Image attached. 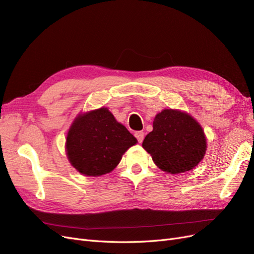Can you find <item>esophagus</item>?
Masks as SVG:
<instances>
[{"instance_id": "obj_1", "label": "esophagus", "mask_w": 254, "mask_h": 254, "mask_svg": "<svg viewBox=\"0 0 254 254\" xmlns=\"http://www.w3.org/2000/svg\"><path fill=\"white\" fill-rule=\"evenodd\" d=\"M134 135H135V137H136L137 142H139V143H142V142H143V140H144V132H143V131H137V132L134 133Z\"/></svg>"}]
</instances>
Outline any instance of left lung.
Segmentation results:
<instances>
[{
    "label": "left lung",
    "instance_id": "8db88e82",
    "mask_svg": "<svg viewBox=\"0 0 254 254\" xmlns=\"http://www.w3.org/2000/svg\"><path fill=\"white\" fill-rule=\"evenodd\" d=\"M142 146L161 171L173 175L193 170L207 147L201 125L177 109H164L156 115L152 131L145 136Z\"/></svg>",
    "mask_w": 254,
    "mask_h": 254
}]
</instances>
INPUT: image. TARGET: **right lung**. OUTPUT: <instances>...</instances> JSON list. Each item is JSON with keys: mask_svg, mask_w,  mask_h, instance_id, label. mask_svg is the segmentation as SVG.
<instances>
[{"mask_svg": "<svg viewBox=\"0 0 254 254\" xmlns=\"http://www.w3.org/2000/svg\"><path fill=\"white\" fill-rule=\"evenodd\" d=\"M136 142L109 109L102 107L74 119L66 134L65 152L76 171L97 177L112 172Z\"/></svg>", "mask_w": 254, "mask_h": 254, "instance_id": "add662e5", "label": "right lung"}]
</instances>
